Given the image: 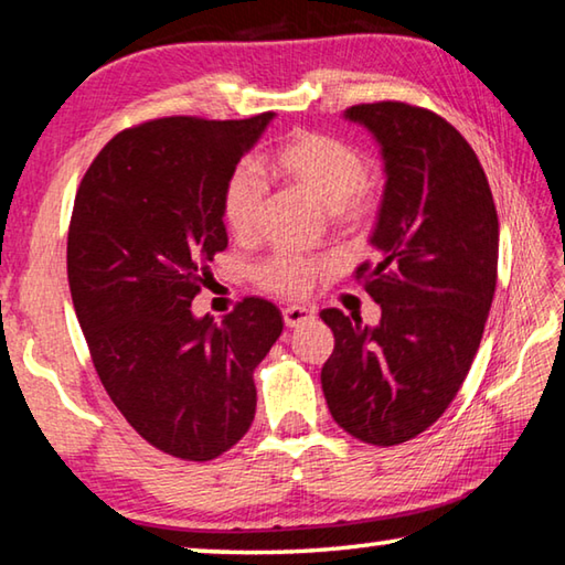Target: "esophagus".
Listing matches in <instances>:
<instances>
[{
  "instance_id": "1",
  "label": "esophagus",
  "mask_w": 565,
  "mask_h": 565,
  "mask_svg": "<svg viewBox=\"0 0 565 565\" xmlns=\"http://www.w3.org/2000/svg\"><path fill=\"white\" fill-rule=\"evenodd\" d=\"M317 319V311L311 309V306H286L284 309V323L289 329L301 327L306 321H313Z\"/></svg>"
}]
</instances>
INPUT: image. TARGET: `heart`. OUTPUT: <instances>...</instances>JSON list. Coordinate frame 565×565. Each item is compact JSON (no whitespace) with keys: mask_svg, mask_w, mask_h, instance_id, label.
<instances>
[{"mask_svg":"<svg viewBox=\"0 0 565 565\" xmlns=\"http://www.w3.org/2000/svg\"><path fill=\"white\" fill-rule=\"evenodd\" d=\"M266 169L299 189L337 224H359L376 206V184L363 171V159L349 141L319 131H294L266 157ZM264 181L252 169H238L224 189V222L238 236H248L259 224ZM323 266L303 256H274L256 269L264 289L301 296Z\"/></svg>","mask_w":565,"mask_h":565,"instance_id":"b5f03b06","label":"heart"}]
</instances>
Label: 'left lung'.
Masks as SVG:
<instances>
[{
  "mask_svg": "<svg viewBox=\"0 0 565 565\" xmlns=\"http://www.w3.org/2000/svg\"><path fill=\"white\" fill-rule=\"evenodd\" d=\"M376 139L384 196L356 276L376 327L323 309L333 353L321 388L337 424L374 446L404 444L444 414L471 369L499 269V214L471 145L438 114L401 102L343 111Z\"/></svg>",
  "mask_w": 565,
  "mask_h": 565,
  "instance_id": "obj_1",
  "label": "left lung"
}]
</instances>
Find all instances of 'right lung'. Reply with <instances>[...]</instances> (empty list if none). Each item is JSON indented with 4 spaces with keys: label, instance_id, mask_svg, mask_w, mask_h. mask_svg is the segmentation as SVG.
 I'll return each mask as SVG.
<instances>
[{
    "label": "right lung",
    "instance_id": "add662e5",
    "mask_svg": "<svg viewBox=\"0 0 565 565\" xmlns=\"http://www.w3.org/2000/svg\"><path fill=\"white\" fill-rule=\"evenodd\" d=\"M274 117L119 131L74 199L66 274L94 369L134 431L184 461H212L248 431L254 369L284 329L256 296L222 323L191 311L228 244L226 181Z\"/></svg>",
    "mask_w": 565,
    "mask_h": 565
}]
</instances>
